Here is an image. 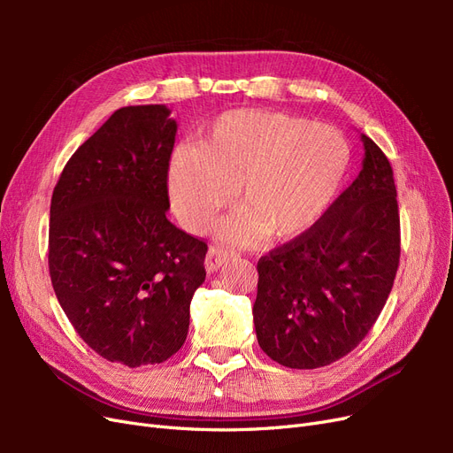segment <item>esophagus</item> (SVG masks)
<instances>
[{
  "mask_svg": "<svg viewBox=\"0 0 453 453\" xmlns=\"http://www.w3.org/2000/svg\"><path fill=\"white\" fill-rule=\"evenodd\" d=\"M230 257H232L230 251H223L221 248H210L208 255H205V270L208 272L219 270L225 263H228Z\"/></svg>",
  "mask_w": 453,
  "mask_h": 453,
  "instance_id": "obj_1",
  "label": "esophagus"
}]
</instances>
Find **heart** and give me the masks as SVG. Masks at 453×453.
I'll list each match as a JSON object with an SVG mask.
<instances>
[{
	"mask_svg": "<svg viewBox=\"0 0 453 453\" xmlns=\"http://www.w3.org/2000/svg\"><path fill=\"white\" fill-rule=\"evenodd\" d=\"M349 149L336 128L278 111L236 109L202 130L198 147L170 158L172 208L190 232H203L228 208L234 190L242 211L219 226L234 243L295 240L333 203Z\"/></svg>",
	"mask_w": 453,
	"mask_h": 453,
	"instance_id": "obj_1",
	"label": "heart"
}]
</instances>
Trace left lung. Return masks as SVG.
<instances>
[{
  "label": "left lung",
  "mask_w": 453,
  "mask_h": 453,
  "mask_svg": "<svg viewBox=\"0 0 453 453\" xmlns=\"http://www.w3.org/2000/svg\"><path fill=\"white\" fill-rule=\"evenodd\" d=\"M363 168L303 236L260 257L258 346L289 368H319L357 348L391 293L401 257L393 170L363 134Z\"/></svg>",
  "instance_id": "left-lung-1"
}]
</instances>
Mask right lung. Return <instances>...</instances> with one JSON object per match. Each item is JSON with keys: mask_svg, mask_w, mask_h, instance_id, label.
<instances>
[{"mask_svg": "<svg viewBox=\"0 0 453 453\" xmlns=\"http://www.w3.org/2000/svg\"><path fill=\"white\" fill-rule=\"evenodd\" d=\"M177 125L166 105L120 107L67 160L50 200L49 272L77 334L130 368L185 344L208 245L166 217Z\"/></svg>", "mask_w": 453, "mask_h": 453, "instance_id": "add662e5", "label": "right lung"}]
</instances>
